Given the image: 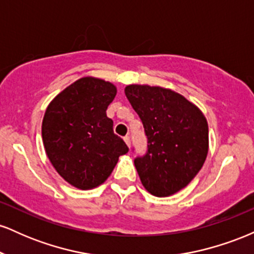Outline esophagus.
<instances>
[{
	"instance_id": "esophagus-1",
	"label": "esophagus",
	"mask_w": 254,
	"mask_h": 254,
	"mask_svg": "<svg viewBox=\"0 0 254 254\" xmlns=\"http://www.w3.org/2000/svg\"><path fill=\"white\" fill-rule=\"evenodd\" d=\"M124 141H125V143L127 144V147H130V137L129 136H125L124 137Z\"/></svg>"
}]
</instances>
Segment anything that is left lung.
<instances>
[{"mask_svg":"<svg viewBox=\"0 0 254 254\" xmlns=\"http://www.w3.org/2000/svg\"><path fill=\"white\" fill-rule=\"evenodd\" d=\"M127 100L143 123L145 155L135 159L142 185L156 197L188 186L203 167L209 149L205 117L179 93L148 84H129Z\"/></svg>","mask_w":254,"mask_h":254,"instance_id":"left-lung-1","label":"left lung"}]
</instances>
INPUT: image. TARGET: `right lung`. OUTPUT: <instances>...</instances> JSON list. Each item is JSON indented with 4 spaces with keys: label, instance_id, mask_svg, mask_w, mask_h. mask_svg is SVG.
Masks as SVG:
<instances>
[{
    "label": "right lung",
    "instance_id": "add662e5",
    "mask_svg": "<svg viewBox=\"0 0 254 254\" xmlns=\"http://www.w3.org/2000/svg\"><path fill=\"white\" fill-rule=\"evenodd\" d=\"M117 94L101 78H78L49 104L42 124L46 155L57 173L74 188L101 185L129 148L113 132L106 110Z\"/></svg>",
    "mask_w": 254,
    "mask_h": 254
}]
</instances>
